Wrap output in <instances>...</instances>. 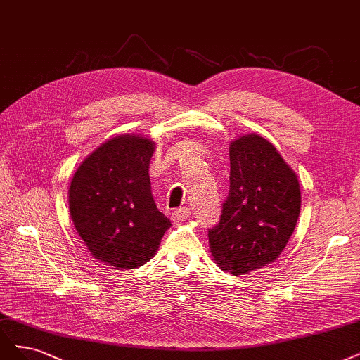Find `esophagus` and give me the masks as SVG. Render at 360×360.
Listing matches in <instances>:
<instances>
[{"mask_svg":"<svg viewBox=\"0 0 360 360\" xmlns=\"http://www.w3.org/2000/svg\"><path fill=\"white\" fill-rule=\"evenodd\" d=\"M191 216V210L188 207H180V208H176L174 212L171 213V219L174 221H183Z\"/></svg>","mask_w":360,"mask_h":360,"instance_id":"obj_1","label":"esophagus"}]
</instances>
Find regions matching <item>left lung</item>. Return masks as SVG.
Segmentation results:
<instances>
[{"label": "left lung", "mask_w": 360, "mask_h": 360, "mask_svg": "<svg viewBox=\"0 0 360 360\" xmlns=\"http://www.w3.org/2000/svg\"><path fill=\"white\" fill-rule=\"evenodd\" d=\"M229 159V192L208 243L223 271L243 276L284 250L298 221L301 189L277 148L260 135L231 143Z\"/></svg>", "instance_id": "left-lung-1"}]
</instances>
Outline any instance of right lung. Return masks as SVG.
I'll list each match as a JSON object with an SVG mask.
<instances>
[{"mask_svg":"<svg viewBox=\"0 0 360 360\" xmlns=\"http://www.w3.org/2000/svg\"><path fill=\"white\" fill-rule=\"evenodd\" d=\"M155 143L120 135L83 160L70 186V213L95 259L134 269L153 257L171 226L152 195L148 164Z\"/></svg>","mask_w":360,"mask_h":360,"instance_id":"right-lung-1","label":"right lung"}]
</instances>
